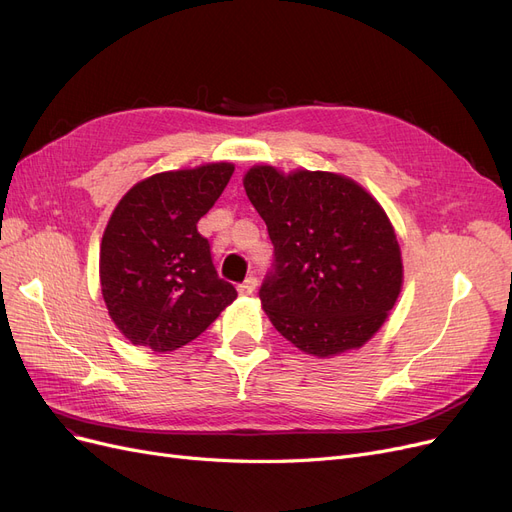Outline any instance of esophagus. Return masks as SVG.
Instances as JSON below:
<instances>
[{
    "mask_svg": "<svg viewBox=\"0 0 512 512\" xmlns=\"http://www.w3.org/2000/svg\"><path fill=\"white\" fill-rule=\"evenodd\" d=\"M255 286H257V278H255V276H249L247 280L238 284V293H240V295H251V293L255 291Z\"/></svg>",
    "mask_w": 512,
    "mask_h": 512,
    "instance_id": "34e87169",
    "label": "esophagus"
}]
</instances>
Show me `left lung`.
Listing matches in <instances>:
<instances>
[{"mask_svg": "<svg viewBox=\"0 0 512 512\" xmlns=\"http://www.w3.org/2000/svg\"><path fill=\"white\" fill-rule=\"evenodd\" d=\"M244 190L274 244L259 288L274 328L318 358L362 347L402 288V255L383 207L326 171L253 167Z\"/></svg>", "mask_w": 512, "mask_h": 512, "instance_id": "1", "label": "left lung"}]
</instances>
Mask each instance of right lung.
<instances>
[{"label":"right lung","instance_id":"1","mask_svg":"<svg viewBox=\"0 0 512 512\" xmlns=\"http://www.w3.org/2000/svg\"><path fill=\"white\" fill-rule=\"evenodd\" d=\"M232 173L230 163L157 173L133 186L110 215L100 247L102 297L133 345L159 353L182 347L236 299L196 228Z\"/></svg>","mask_w":512,"mask_h":512}]
</instances>
